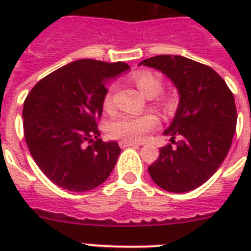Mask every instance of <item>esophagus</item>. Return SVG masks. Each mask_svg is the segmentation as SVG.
Here are the masks:
<instances>
[{"label": "esophagus", "mask_w": 251, "mask_h": 251, "mask_svg": "<svg viewBox=\"0 0 251 251\" xmlns=\"http://www.w3.org/2000/svg\"><path fill=\"white\" fill-rule=\"evenodd\" d=\"M121 148H129V147H140L141 144H138V142H131V141H120Z\"/></svg>", "instance_id": "1"}]
</instances>
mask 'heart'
I'll use <instances>...</instances> for the list:
<instances>
[{
  "label": "heart",
  "mask_w": 251,
  "mask_h": 251,
  "mask_svg": "<svg viewBox=\"0 0 251 251\" xmlns=\"http://www.w3.org/2000/svg\"><path fill=\"white\" fill-rule=\"evenodd\" d=\"M131 80L147 97H156L163 90V80L160 79L158 75L151 71L136 72L131 76ZM102 104H103L104 111H111L114 109V99H113V88L111 87L107 88V91L104 94ZM156 106L167 115L172 114L175 110L174 102L167 98L156 99ZM157 125V117L152 113H145L141 115L121 114L110 122L107 126V131H109V136L113 138H118L122 141L137 142L141 141L149 131L156 129Z\"/></svg>",
  "instance_id": "1"
}]
</instances>
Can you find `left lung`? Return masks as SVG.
Returning a JSON list of instances; mask_svg holds the SVG:
<instances>
[{
  "label": "left lung",
  "instance_id": "obj_1",
  "mask_svg": "<svg viewBox=\"0 0 251 251\" xmlns=\"http://www.w3.org/2000/svg\"><path fill=\"white\" fill-rule=\"evenodd\" d=\"M141 64L165 74L180 94L175 120L164 131L175 147L160 149L149 175L165 191H192L215 174L230 151L237 126L234 95L218 72L187 57L158 55Z\"/></svg>",
  "mask_w": 251,
  "mask_h": 251
}]
</instances>
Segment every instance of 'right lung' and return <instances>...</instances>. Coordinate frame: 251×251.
Masks as SVG:
<instances>
[{
    "instance_id": "right-lung-1",
    "label": "right lung",
    "mask_w": 251,
    "mask_h": 251,
    "mask_svg": "<svg viewBox=\"0 0 251 251\" xmlns=\"http://www.w3.org/2000/svg\"><path fill=\"white\" fill-rule=\"evenodd\" d=\"M129 70L124 62L82 59L36 83L24 100V136L41 172L60 188L84 192L103 183L121 149L98 129L106 80ZM97 138V142L92 138Z\"/></svg>"
}]
</instances>
